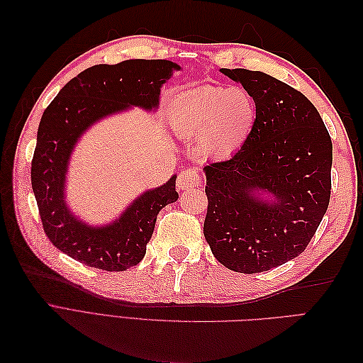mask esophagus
<instances>
[{"instance_id":"obj_1","label":"esophagus","mask_w":363,"mask_h":363,"mask_svg":"<svg viewBox=\"0 0 363 363\" xmlns=\"http://www.w3.org/2000/svg\"><path fill=\"white\" fill-rule=\"evenodd\" d=\"M177 189L180 191H188L191 188H199V186L203 184V177L201 174L196 171V169H183L179 177H177Z\"/></svg>"}]
</instances>
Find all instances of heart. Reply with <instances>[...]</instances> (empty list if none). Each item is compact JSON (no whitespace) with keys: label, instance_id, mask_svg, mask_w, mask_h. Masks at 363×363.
I'll list each match as a JSON object with an SVG mask.
<instances>
[{"label":"heart","instance_id":"b5f03b06","mask_svg":"<svg viewBox=\"0 0 363 363\" xmlns=\"http://www.w3.org/2000/svg\"><path fill=\"white\" fill-rule=\"evenodd\" d=\"M256 104L239 87L206 86L184 98L175 124L182 133L200 138L207 157H228L248 140L256 124Z\"/></svg>","mask_w":363,"mask_h":363}]
</instances>
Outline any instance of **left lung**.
Returning <instances> with one entry per match:
<instances>
[{
    "mask_svg": "<svg viewBox=\"0 0 363 363\" xmlns=\"http://www.w3.org/2000/svg\"><path fill=\"white\" fill-rule=\"evenodd\" d=\"M256 103V124L238 152L204 167V238L213 256L244 274L269 271L309 245L330 201L332 139L315 106L260 71L221 69ZM268 190L276 203L256 199Z\"/></svg>",
    "mask_w": 363,
    "mask_h": 363,
    "instance_id": "8db88e82",
    "label": "left lung"
}]
</instances>
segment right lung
Instances as JSON below:
<instances>
[{
	"mask_svg": "<svg viewBox=\"0 0 363 363\" xmlns=\"http://www.w3.org/2000/svg\"><path fill=\"white\" fill-rule=\"evenodd\" d=\"M174 68L179 69L169 60L145 59L95 65L65 84L42 115L31 160V188L42 227L54 247L83 265L103 271L138 265L145 256L159 212L179 199L174 175L167 184L139 196L116 223L103 228L80 223L63 200L68 159L83 131L127 106L156 107L160 86Z\"/></svg>",
	"mask_w": 363,
	"mask_h": 363,
	"instance_id": "right-lung-1",
	"label": "right lung"
}]
</instances>
